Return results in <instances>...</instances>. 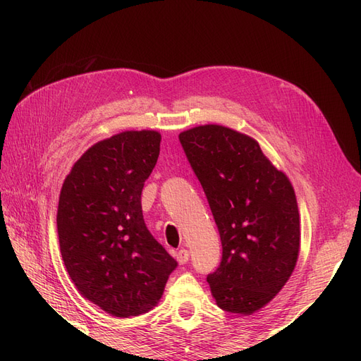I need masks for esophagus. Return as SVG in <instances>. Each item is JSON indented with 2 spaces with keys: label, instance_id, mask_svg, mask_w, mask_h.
Returning <instances> with one entry per match:
<instances>
[{
  "label": "esophagus",
  "instance_id": "34e87169",
  "mask_svg": "<svg viewBox=\"0 0 361 361\" xmlns=\"http://www.w3.org/2000/svg\"><path fill=\"white\" fill-rule=\"evenodd\" d=\"M188 259H190V253H188V250H185V248H182V250H179L178 253H176V260L179 262V264H187L188 262Z\"/></svg>",
  "mask_w": 361,
  "mask_h": 361
}]
</instances>
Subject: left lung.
I'll return each mask as SVG.
<instances>
[{"instance_id": "left-lung-1", "label": "left lung", "mask_w": 361, "mask_h": 361, "mask_svg": "<svg viewBox=\"0 0 361 361\" xmlns=\"http://www.w3.org/2000/svg\"><path fill=\"white\" fill-rule=\"evenodd\" d=\"M179 140L221 238L220 267L207 276L212 297L228 313H255L297 265L301 233L292 183L255 138L231 128L195 126Z\"/></svg>"}]
</instances>
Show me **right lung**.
<instances>
[{"mask_svg": "<svg viewBox=\"0 0 361 361\" xmlns=\"http://www.w3.org/2000/svg\"><path fill=\"white\" fill-rule=\"evenodd\" d=\"M157 130H125L93 145L63 182L61 257L84 298L117 318L147 313L178 267L146 227L141 191L159 157Z\"/></svg>", "mask_w": 361, "mask_h": 361, "instance_id": "add662e5", "label": "right lung"}]
</instances>
